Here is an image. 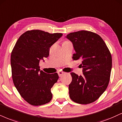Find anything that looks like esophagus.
<instances>
[{
    "label": "esophagus",
    "mask_w": 122,
    "mask_h": 122,
    "mask_svg": "<svg viewBox=\"0 0 122 122\" xmlns=\"http://www.w3.org/2000/svg\"><path fill=\"white\" fill-rule=\"evenodd\" d=\"M58 73L59 76V77H61V76L64 74V72H62V71H59Z\"/></svg>",
    "instance_id": "esophagus-1"
}]
</instances>
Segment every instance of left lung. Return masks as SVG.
Masks as SVG:
<instances>
[{"instance_id":"1","label":"left lung","mask_w":122,"mask_h":122,"mask_svg":"<svg viewBox=\"0 0 122 122\" xmlns=\"http://www.w3.org/2000/svg\"><path fill=\"white\" fill-rule=\"evenodd\" d=\"M66 38L73 43L76 53L74 61L81 59L80 66L83 75L71 73L72 81L69 94L73 101L88 104L100 97L109 85L112 67L110 52L102 38L92 31L81 30L67 34Z\"/></svg>"}]
</instances>
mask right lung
<instances>
[{
  "label": "right lung",
  "mask_w": 122,
  "mask_h": 122,
  "mask_svg": "<svg viewBox=\"0 0 122 122\" xmlns=\"http://www.w3.org/2000/svg\"><path fill=\"white\" fill-rule=\"evenodd\" d=\"M31 30L22 34L11 52L12 77L21 96L29 104L40 106L49 102L51 89L59 79L57 73L48 74L40 71L39 63L49 55L50 47L62 36Z\"/></svg>",
  "instance_id": "add662e5"
}]
</instances>
